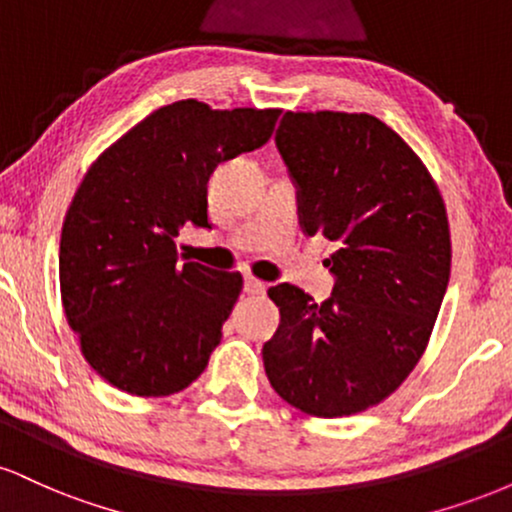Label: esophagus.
<instances>
[{
  "label": "esophagus",
  "instance_id": "1",
  "mask_svg": "<svg viewBox=\"0 0 512 512\" xmlns=\"http://www.w3.org/2000/svg\"><path fill=\"white\" fill-rule=\"evenodd\" d=\"M245 293H248V296H262L264 291H267V284H264V281H257V279H252V276H248V279H245Z\"/></svg>",
  "mask_w": 512,
  "mask_h": 512
}]
</instances>
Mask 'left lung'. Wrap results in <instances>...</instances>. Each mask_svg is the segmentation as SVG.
Returning a JSON list of instances; mask_svg holds the SVG:
<instances>
[{"label":"left lung","mask_w":512,"mask_h":512,"mask_svg":"<svg viewBox=\"0 0 512 512\" xmlns=\"http://www.w3.org/2000/svg\"><path fill=\"white\" fill-rule=\"evenodd\" d=\"M276 149L305 236H325L327 301L269 289L281 313L262 361L276 395L337 419L390 397L424 354L450 281L443 197L407 142L366 113H286Z\"/></svg>","instance_id":"1"}]
</instances>
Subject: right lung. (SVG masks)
<instances>
[{
    "label": "right lung",
    "mask_w": 512,
    "mask_h": 512,
    "mask_svg": "<svg viewBox=\"0 0 512 512\" xmlns=\"http://www.w3.org/2000/svg\"><path fill=\"white\" fill-rule=\"evenodd\" d=\"M281 110L163 105L88 168L64 216L60 291L88 366L117 390L168 397L207 368L243 276L180 262L185 223L209 228L216 166L272 137Z\"/></svg>",
    "instance_id": "1"
}]
</instances>
